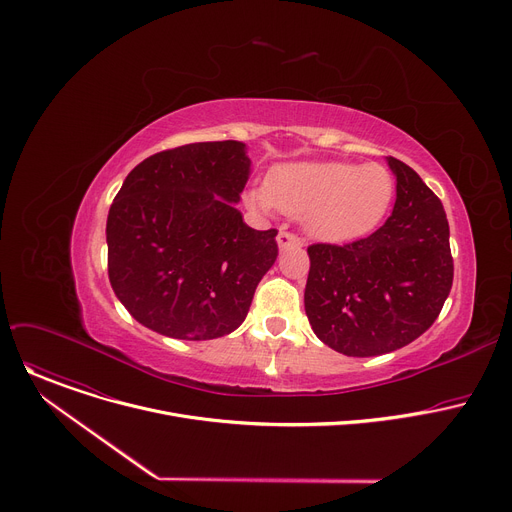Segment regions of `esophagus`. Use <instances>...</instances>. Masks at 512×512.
<instances>
[{
	"mask_svg": "<svg viewBox=\"0 0 512 512\" xmlns=\"http://www.w3.org/2000/svg\"><path fill=\"white\" fill-rule=\"evenodd\" d=\"M277 245H279L281 251H287V249H300V247H304V241H302L300 235H296V233L279 231V235H277Z\"/></svg>",
	"mask_w": 512,
	"mask_h": 512,
	"instance_id": "1",
	"label": "esophagus"
}]
</instances>
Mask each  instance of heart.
Returning <instances> with one entry per match:
<instances>
[{
  "label": "heart",
  "instance_id": "obj_1",
  "mask_svg": "<svg viewBox=\"0 0 512 512\" xmlns=\"http://www.w3.org/2000/svg\"><path fill=\"white\" fill-rule=\"evenodd\" d=\"M393 192L395 180L381 164L304 162L275 168L251 200L261 210L306 218L314 237L340 243L373 231Z\"/></svg>",
  "mask_w": 512,
  "mask_h": 512
}]
</instances>
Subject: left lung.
I'll use <instances>...</instances> for the list:
<instances>
[{
  "label": "left lung",
  "instance_id": "8db88e82",
  "mask_svg": "<svg viewBox=\"0 0 512 512\" xmlns=\"http://www.w3.org/2000/svg\"><path fill=\"white\" fill-rule=\"evenodd\" d=\"M393 214L373 235L308 247L306 314L316 336L346 356L407 346L440 316L454 281L450 227L419 174L389 156Z\"/></svg>",
  "mask_w": 512,
  "mask_h": 512
}]
</instances>
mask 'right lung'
Segmentation results:
<instances>
[{
	"label": "right lung",
	"mask_w": 512,
	"mask_h": 512,
	"mask_svg": "<svg viewBox=\"0 0 512 512\" xmlns=\"http://www.w3.org/2000/svg\"><path fill=\"white\" fill-rule=\"evenodd\" d=\"M249 166L245 143L227 139L164 150L129 172L107 216V267L139 324L180 340L243 324L277 259V231L247 227L235 208Z\"/></svg>",
	"instance_id": "right-lung-1"
}]
</instances>
